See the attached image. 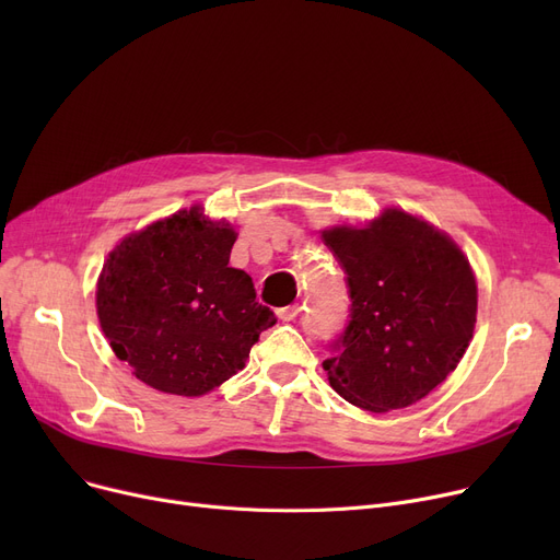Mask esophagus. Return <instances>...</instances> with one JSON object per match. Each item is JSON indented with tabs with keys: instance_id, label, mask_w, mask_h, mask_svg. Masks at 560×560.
Segmentation results:
<instances>
[{
	"instance_id": "obj_1",
	"label": "esophagus",
	"mask_w": 560,
	"mask_h": 560,
	"mask_svg": "<svg viewBox=\"0 0 560 560\" xmlns=\"http://www.w3.org/2000/svg\"><path fill=\"white\" fill-rule=\"evenodd\" d=\"M300 313H302V306H300V304H292V306L279 308V317H281L283 322H292Z\"/></svg>"
}]
</instances>
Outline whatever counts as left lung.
Listing matches in <instances>:
<instances>
[{
	"label": "left lung",
	"mask_w": 560,
	"mask_h": 560,
	"mask_svg": "<svg viewBox=\"0 0 560 560\" xmlns=\"http://www.w3.org/2000/svg\"><path fill=\"white\" fill-rule=\"evenodd\" d=\"M347 275L349 325L322 368L331 388L386 413L456 370L477 322V279L447 233L399 209L322 231Z\"/></svg>",
	"instance_id": "1"
}]
</instances>
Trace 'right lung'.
Masks as SVG:
<instances>
[{"label": "right lung", "instance_id": "right-lung-1", "mask_svg": "<svg viewBox=\"0 0 560 560\" xmlns=\"http://www.w3.org/2000/svg\"><path fill=\"white\" fill-rule=\"evenodd\" d=\"M235 231L199 206L127 235L102 268L97 315L115 357L142 384L199 397L245 368L275 313L229 268Z\"/></svg>", "mask_w": 560, "mask_h": 560}]
</instances>
